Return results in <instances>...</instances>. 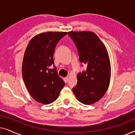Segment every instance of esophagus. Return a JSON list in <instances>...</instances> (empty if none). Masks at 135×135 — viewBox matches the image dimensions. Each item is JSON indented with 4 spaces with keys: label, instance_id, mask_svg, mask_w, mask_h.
Listing matches in <instances>:
<instances>
[{
    "label": "esophagus",
    "instance_id": "obj_1",
    "mask_svg": "<svg viewBox=\"0 0 135 135\" xmlns=\"http://www.w3.org/2000/svg\"><path fill=\"white\" fill-rule=\"evenodd\" d=\"M64 80H65V82L66 83H68V82H69V77H65V79H64Z\"/></svg>",
    "mask_w": 135,
    "mask_h": 135
}]
</instances>
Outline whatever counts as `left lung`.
Returning a JSON list of instances; mask_svg holds the SVG:
<instances>
[{"instance_id": "obj_1", "label": "left lung", "mask_w": 135, "mask_h": 135, "mask_svg": "<svg viewBox=\"0 0 135 135\" xmlns=\"http://www.w3.org/2000/svg\"><path fill=\"white\" fill-rule=\"evenodd\" d=\"M76 46L79 60L86 69L77 74V84L73 91L79 101L91 104L102 98L110 79V64L106 47L93 32H68Z\"/></svg>"}]
</instances>
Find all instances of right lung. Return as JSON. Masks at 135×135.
<instances>
[{"mask_svg":"<svg viewBox=\"0 0 135 135\" xmlns=\"http://www.w3.org/2000/svg\"><path fill=\"white\" fill-rule=\"evenodd\" d=\"M66 34V32H48L36 35L25 50L22 65L24 82L33 98L42 104L56 100L65 85L57 73L53 54L59 40Z\"/></svg>","mask_w":135,"mask_h":135,"instance_id":"add662e5","label":"right lung"}]
</instances>
